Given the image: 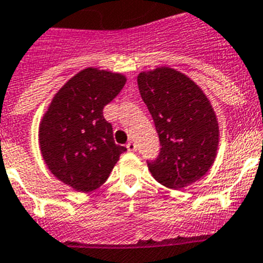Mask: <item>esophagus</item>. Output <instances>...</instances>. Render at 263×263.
<instances>
[{"label":"esophagus","mask_w":263,"mask_h":263,"mask_svg":"<svg viewBox=\"0 0 263 263\" xmlns=\"http://www.w3.org/2000/svg\"><path fill=\"white\" fill-rule=\"evenodd\" d=\"M127 149H128V151H136V144H135L134 141L129 140L128 143H127Z\"/></svg>","instance_id":"obj_1"}]
</instances>
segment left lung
<instances>
[{
  "instance_id": "obj_1",
  "label": "left lung",
  "mask_w": 263,
  "mask_h": 263,
  "mask_svg": "<svg viewBox=\"0 0 263 263\" xmlns=\"http://www.w3.org/2000/svg\"><path fill=\"white\" fill-rule=\"evenodd\" d=\"M138 84L161 147L156 159L147 160L151 173L166 188L191 185L211 170L218 147L209 100L195 82L170 67L140 72Z\"/></svg>"
}]
</instances>
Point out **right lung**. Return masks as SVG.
<instances>
[{
	"instance_id": "1",
	"label": "right lung",
	"mask_w": 263,
	"mask_h": 263,
	"mask_svg": "<svg viewBox=\"0 0 263 263\" xmlns=\"http://www.w3.org/2000/svg\"><path fill=\"white\" fill-rule=\"evenodd\" d=\"M125 78L88 67L72 77L52 99L40 125L43 160L57 179L78 192L99 188L127 148L115 144L103 108Z\"/></svg>"
}]
</instances>
